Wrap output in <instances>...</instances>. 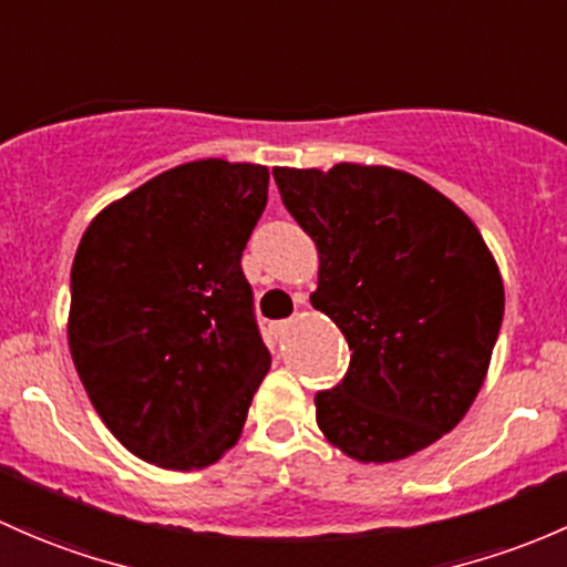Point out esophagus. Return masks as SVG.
Masks as SVG:
<instances>
[{
    "label": "esophagus",
    "instance_id": "obj_1",
    "mask_svg": "<svg viewBox=\"0 0 567 567\" xmlns=\"http://www.w3.org/2000/svg\"><path fill=\"white\" fill-rule=\"evenodd\" d=\"M300 306H302V300H300ZM272 327H276V332H286L289 330V319H281V322H276Z\"/></svg>",
    "mask_w": 567,
    "mask_h": 567
}]
</instances>
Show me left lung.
I'll list each match as a JSON object with an SVG mask.
<instances>
[{
	"label": "left lung",
	"mask_w": 567,
	"mask_h": 567,
	"mask_svg": "<svg viewBox=\"0 0 567 567\" xmlns=\"http://www.w3.org/2000/svg\"><path fill=\"white\" fill-rule=\"evenodd\" d=\"M291 218L319 250L311 306L352 349L317 393L324 440L388 464L456 429L492 363L505 286L470 215L414 174L336 163L272 168Z\"/></svg>",
	"instance_id": "left-lung-1"
}]
</instances>
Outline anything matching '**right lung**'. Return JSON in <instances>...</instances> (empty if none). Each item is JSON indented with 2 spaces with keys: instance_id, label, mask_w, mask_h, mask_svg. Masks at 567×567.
<instances>
[{
  "instance_id": "1",
  "label": "right lung",
  "mask_w": 567,
  "mask_h": 567,
  "mask_svg": "<svg viewBox=\"0 0 567 567\" xmlns=\"http://www.w3.org/2000/svg\"><path fill=\"white\" fill-rule=\"evenodd\" d=\"M267 185L259 163H183L103 207L75 250L73 365L111 434L163 470L231 451L270 371L240 267Z\"/></svg>"
}]
</instances>
